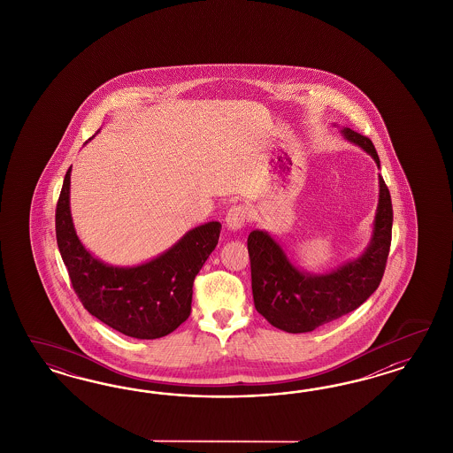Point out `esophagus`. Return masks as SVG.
<instances>
[{"label":"esophagus","instance_id":"34e87169","mask_svg":"<svg viewBox=\"0 0 453 453\" xmlns=\"http://www.w3.org/2000/svg\"><path fill=\"white\" fill-rule=\"evenodd\" d=\"M247 211L242 206H234L226 214V226L229 231H241L246 226Z\"/></svg>","mask_w":453,"mask_h":453}]
</instances>
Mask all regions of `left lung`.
I'll list each match as a JSON object with an SVG mask.
<instances>
[{"label": "left lung", "instance_id": "left-lung-1", "mask_svg": "<svg viewBox=\"0 0 453 453\" xmlns=\"http://www.w3.org/2000/svg\"><path fill=\"white\" fill-rule=\"evenodd\" d=\"M341 133L380 167L379 154L369 137L350 127H342ZM392 220L390 192L379 174V204L369 244L358 257L326 274H312L297 267L271 234L252 231L247 237V249L257 312L277 329L302 334L356 311L382 280L392 241Z\"/></svg>", "mask_w": 453, "mask_h": 453}]
</instances>
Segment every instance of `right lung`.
Masks as SVG:
<instances>
[{
  "mask_svg": "<svg viewBox=\"0 0 453 453\" xmlns=\"http://www.w3.org/2000/svg\"><path fill=\"white\" fill-rule=\"evenodd\" d=\"M71 167L56 206V241L84 309L134 339H159L191 314L192 284L218 246L220 222L184 234L174 246L137 265H112L82 246L69 207Z\"/></svg>",
  "mask_w": 453,
  "mask_h": 453,
  "instance_id": "obj_1",
  "label": "right lung"
}]
</instances>
